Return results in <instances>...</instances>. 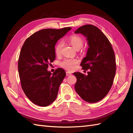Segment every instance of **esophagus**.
<instances>
[{
    "instance_id": "obj_1",
    "label": "esophagus",
    "mask_w": 133,
    "mask_h": 133,
    "mask_svg": "<svg viewBox=\"0 0 133 133\" xmlns=\"http://www.w3.org/2000/svg\"><path fill=\"white\" fill-rule=\"evenodd\" d=\"M66 76H70V75H71V73H70V71H66Z\"/></svg>"
}]
</instances>
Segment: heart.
<instances>
[{
  "mask_svg": "<svg viewBox=\"0 0 133 133\" xmlns=\"http://www.w3.org/2000/svg\"><path fill=\"white\" fill-rule=\"evenodd\" d=\"M68 42L71 44L74 49H80L83 45V40L78 35H72L68 39ZM62 43L59 42L55 48V52L57 55H59L61 53ZM79 63V60L76 58H66L64 59L60 63V65L63 68L69 70H74L76 64Z\"/></svg>",
  "mask_w": 133,
  "mask_h": 133,
  "instance_id": "b5f03b06",
  "label": "heart"
}]
</instances>
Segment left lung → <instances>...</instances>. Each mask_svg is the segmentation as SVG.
I'll use <instances>...</instances> for the list:
<instances>
[{"label":"left lung","mask_w":133,"mask_h":133,"mask_svg":"<svg viewBox=\"0 0 133 133\" xmlns=\"http://www.w3.org/2000/svg\"><path fill=\"white\" fill-rule=\"evenodd\" d=\"M74 33L87 39L88 49L80 65L83 70L89 69L87 75L73 73L77 79L75 91L85 101L98 102L108 94L113 83L116 71L114 50L107 37L94 25H83Z\"/></svg>","instance_id":"1"}]
</instances>
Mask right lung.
Wrapping results in <instances>:
<instances>
[{"label":"right lung","instance_id":"right-lung-1","mask_svg":"<svg viewBox=\"0 0 133 133\" xmlns=\"http://www.w3.org/2000/svg\"><path fill=\"white\" fill-rule=\"evenodd\" d=\"M71 29L41 30L26 39L22 48L18 60L22 88L28 99L36 105L48 106L57 97L65 71L58 68L52 74L47 69L55 59L56 43Z\"/></svg>","mask_w":133,"mask_h":133}]
</instances>
